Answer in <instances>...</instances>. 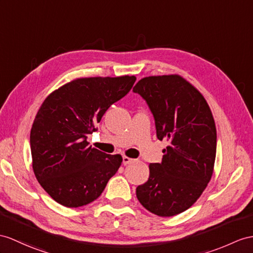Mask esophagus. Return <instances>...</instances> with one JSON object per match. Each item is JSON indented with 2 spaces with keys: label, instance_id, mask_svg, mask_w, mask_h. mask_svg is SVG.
Instances as JSON below:
<instances>
[{
  "label": "esophagus",
  "instance_id": "1",
  "mask_svg": "<svg viewBox=\"0 0 253 253\" xmlns=\"http://www.w3.org/2000/svg\"><path fill=\"white\" fill-rule=\"evenodd\" d=\"M122 161H123V164L127 165V164L133 163V162H134V159H131V158H128V157H126V156H123Z\"/></svg>",
  "mask_w": 253,
  "mask_h": 253
}]
</instances>
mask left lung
Returning <instances> with one entry per match:
<instances>
[{
  "instance_id": "8db88e82",
  "label": "left lung",
  "mask_w": 253,
  "mask_h": 253,
  "mask_svg": "<svg viewBox=\"0 0 253 253\" xmlns=\"http://www.w3.org/2000/svg\"><path fill=\"white\" fill-rule=\"evenodd\" d=\"M133 91L143 96L156 120L157 137L168 139L161 163L136 188L147 211L171 217L192 206L213 173L217 130L205 97L177 74L141 78Z\"/></svg>"
}]
</instances>
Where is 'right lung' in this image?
<instances>
[{
  "label": "right lung",
  "mask_w": 253,
  "mask_h": 253,
  "mask_svg": "<svg viewBox=\"0 0 253 253\" xmlns=\"http://www.w3.org/2000/svg\"><path fill=\"white\" fill-rule=\"evenodd\" d=\"M135 80L128 75L76 78L42 102L30 134L32 168L42 189L59 204L76 208L93 202L120 168L121 155L92 148L87 136Z\"/></svg>",
  "instance_id": "obj_1"
}]
</instances>
